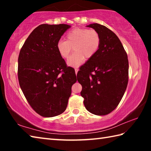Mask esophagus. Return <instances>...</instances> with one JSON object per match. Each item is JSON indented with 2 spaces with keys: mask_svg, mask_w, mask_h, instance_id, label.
<instances>
[{
  "mask_svg": "<svg viewBox=\"0 0 151 151\" xmlns=\"http://www.w3.org/2000/svg\"><path fill=\"white\" fill-rule=\"evenodd\" d=\"M75 74H76V75H77V73H78V68H75Z\"/></svg>",
  "mask_w": 151,
  "mask_h": 151,
  "instance_id": "obj_1",
  "label": "esophagus"
}]
</instances>
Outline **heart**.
Here are the masks:
<instances>
[{"label":"heart","instance_id":"1","mask_svg":"<svg viewBox=\"0 0 151 151\" xmlns=\"http://www.w3.org/2000/svg\"><path fill=\"white\" fill-rule=\"evenodd\" d=\"M101 45L100 35L96 30L76 28L68 32L65 40L57 42V50L60 57L66 59L73 50L75 52L69 58L67 64L72 67H78L86 58L95 55Z\"/></svg>","mask_w":151,"mask_h":151}]
</instances>
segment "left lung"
Returning <instances> with one entry per match:
<instances>
[{
    "label": "left lung",
    "mask_w": 151,
    "mask_h": 151,
    "mask_svg": "<svg viewBox=\"0 0 151 151\" xmlns=\"http://www.w3.org/2000/svg\"><path fill=\"white\" fill-rule=\"evenodd\" d=\"M101 37L98 51L80 68L77 73L82 85L81 95L88 111L106 115L116 108L126 91L129 81V60L121 40L103 25L93 23Z\"/></svg>",
    "instance_id": "1"
}]
</instances>
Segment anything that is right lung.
Masks as SVG:
<instances>
[{
    "instance_id": "add662e5",
    "label": "right lung",
    "mask_w": 151,
    "mask_h": 151,
    "mask_svg": "<svg viewBox=\"0 0 151 151\" xmlns=\"http://www.w3.org/2000/svg\"><path fill=\"white\" fill-rule=\"evenodd\" d=\"M70 27L65 24H40L20 51V86L30 106L42 116H55L65 111L71 87L76 82L75 69L66 66L57 47Z\"/></svg>"
}]
</instances>
